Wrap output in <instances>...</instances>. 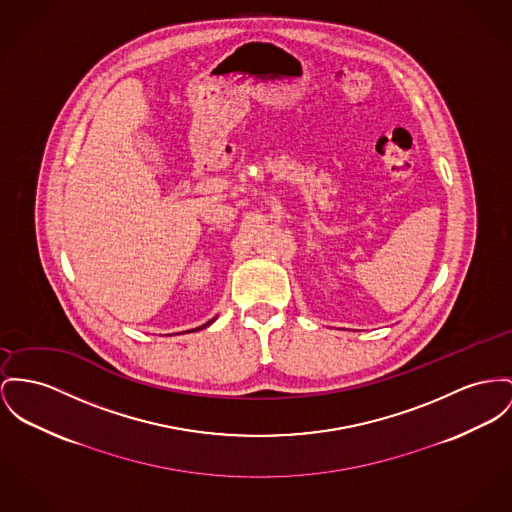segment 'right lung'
Instances as JSON below:
<instances>
[{
  "label": "right lung",
  "mask_w": 512,
  "mask_h": 512,
  "mask_svg": "<svg viewBox=\"0 0 512 512\" xmlns=\"http://www.w3.org/2000/svg\"><path fill=\"white\" fill-rule=\"evenodd\" d=\"M213 320H215V318H213ZM213 320H209V322H207V324H204V326H200V328H194V330H188V332H196V330H202V328H207V326H209V324H211V322H213Z\"/></svg>",
  "instance_id": "obj_1"
}]
</instances>
